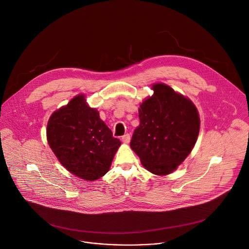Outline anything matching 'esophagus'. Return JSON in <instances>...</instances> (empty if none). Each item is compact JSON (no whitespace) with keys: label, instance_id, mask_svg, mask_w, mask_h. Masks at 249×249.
I'll list each match as a JSON object with an SVG mask.
<instances>
[{"label":"esophagus","instance_id":"34e87169","mask_svg":"<svg viewBox=\"0 0 249 249\" xmlns=\"http://www.w3.org/2000/svg\"><path fill=\"white\" fill-rule=\"evenodd\" d=\"M130 140H131V137H130L129 134H126V135H124V136L121 138V141H122V142H124V143H129V142H130Z\"/></svg>","mask_w":249,"mask_h":249}]
</instances>
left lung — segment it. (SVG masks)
<instances>
[{
	"label": "left lung",
	"instance_id": "obj_1",
	"mask_svg": "<svg viewBox=\"0 0 249 249\" xmlns=\"http://www.w3.org/2000/svg\"><path fill=\"white\" fill-rule=\"evenodd\" d=\"M154 94L139 109L140 125L130 146L150 173L175 171L193 149L200 130L193 103L165 84H154Z\"/></svg>",
	"mask_w": 249,
	"mask_h": 249
}]
</instances>
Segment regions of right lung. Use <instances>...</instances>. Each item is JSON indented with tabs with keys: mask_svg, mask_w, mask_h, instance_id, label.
Wrapping results in <instances>:
<instances>
[{
	"mask_svg": "<svg viewBox=\"0 0 249 249\" xmlns=\"http://www.w3.org/2000/svg\"><path fill=\"white\" fill-rule=\"evenodd\" d=\"M47 142L60 163L89 181L105 176L121 142L91 108L84 96L74 97L55 111L47 123Z\"/></svg>",
	"mask_w": 249,
	"mask_h": 249,
	"instance_id": "add662e5",
	"label": "right lung"
}]
</instances>
